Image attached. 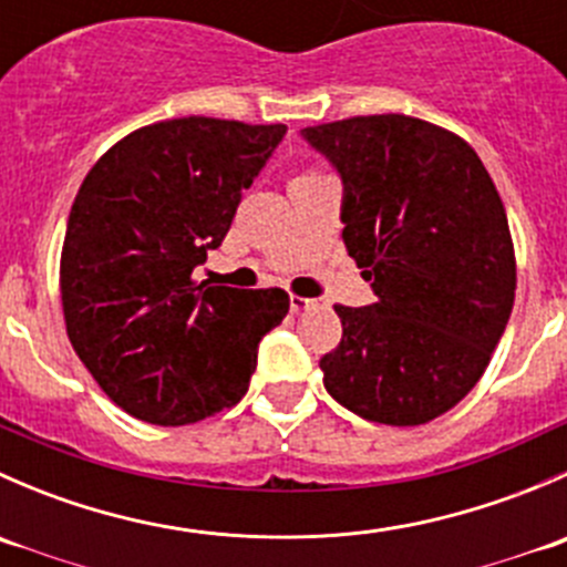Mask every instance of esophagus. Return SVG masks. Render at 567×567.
<instances>
[{
	"mask_svg": "<svg viewBox=\"0 0 567 567\" xmlns=\"http://www.w3.org/2000/svg\"><path fill=\"white\" fill-rule=\"evenodd\" d=\"M316 299H307V296H290V312H305L310 307H316Z\"/></svg>",
	"mask_w": 567,
	"mask_h": 567,
	"instance_id": "obj_1",
	"label": "esophagus"
}]
</instances>
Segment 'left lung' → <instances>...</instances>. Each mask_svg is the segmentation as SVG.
Returning <instances> with one entry per match:
<instances>
[{
  "label": "left lung",
  "instance_id": "left-lung-1",
  "mask_svg": "<svg viewBox=\"0 0 567 567\" xmlns=\"http://www.w3.org/2000/svg\"><path fill=\"white\" fill-rule=\"evenodd\" d=\"M301 134L340 169L342 241L375 290L373 305L334 307L326 390L362 420L425 425L472 392L511 320L516 249L499 192L466 140L409 114Z\"/></svg>",
  "mask_w": 567,
  "mask_h": 567
}]
</instances>
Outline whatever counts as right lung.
<instances>
[{"instance_id":"obj_1","label":"right lung","mask_w":567,"mask_h":567,"mask_svg":"<svg viewBox=\"0 0 567 567\" xmlns=\"http://www.w3.org/2000/svg\"><path fill=\"white\" fill-rule=\"evenodd\" d=\"M285 125L175 117L114 142L79 186L60 257L68 340L125 414L175 427L233 409L282 288L197 282Z\"/></svg>"}]
</instances>
